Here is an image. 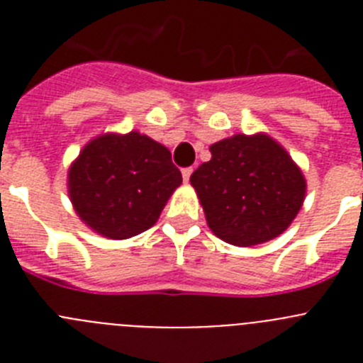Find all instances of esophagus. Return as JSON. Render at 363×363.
<instances>
[{"label": "esophagus", "instance_id": "1", "mask_svg": "<svg viewBox=\"0 0 363 363\" xmlns=\"http://www.w3.org/2000/svg\"><path fill=\"white\" fill-rule=\"evenodd\" d=\"M191 174H192V167H185L184 171H182V176H184L185 184H187L189 179H191Z\"/></svg>", "mask_w": 363, "mask_h": 363}]
</instances>
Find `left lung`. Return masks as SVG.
<instances>
[{"instance_id":"left-lung-1","label":"left lung","mask_w":363,"mask_h":363,"mask_svg":"<svg viewBox=\"0 0 363 363\" xmlns=\"http://www.w3.org/2000/svg\"><path fill=\"white\" fill-rule=\"evenodd\" d=\"M213 158L191 184L218 238L251 247L291 225L306 196V179L284 147L265 134H236L211 145Z\"/></svg>"}]
</instances>
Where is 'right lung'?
Segmentation results:
<instances>
[{"label": "right lung", "instance_id": "obj_1", "mask_svg": "<svg viewBox=\"0 0 363 363\" xmlns=\"http://www.w3.org/2000/svg\"><path fill=\"white\" fill-rule=\"evenodd\" d=\"M182 184L171 152L129 133L105 134L82 150L69 171V194L86 225L112 240L143 233L156 223Z\"/></svg>", "mask_w": 363, "mask_h": 363}]
</instances>
